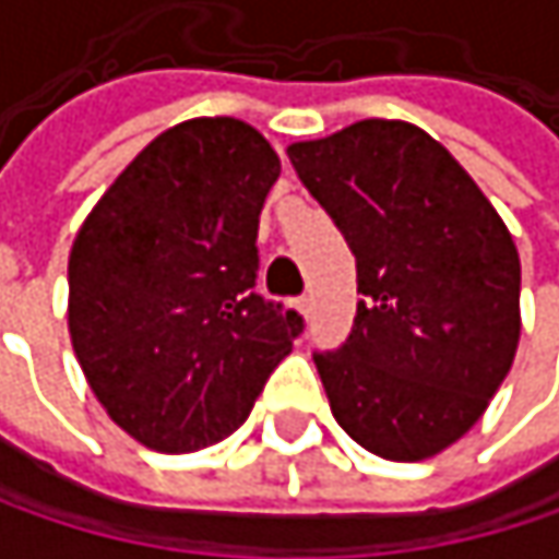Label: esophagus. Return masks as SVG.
Here are the masks:
<instances>
[{
    "mask_svg": "<svg viewBox=\"0 0 559 559\" xmlns=\"http://www.w3.org/2000/svg\"><path fill=\"white\" fill-rule=\"evenodd\" d=\"M310 310H313V307H310V300H307V297H300V300H297V313H300L304 320H310Z\"/></svg>",
    "mask_w": 559,
    "mask_h": 559,
    "instance_id": "34e87169",
    "label": "esophagus"
}]
</instances>
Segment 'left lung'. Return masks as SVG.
I'll list each match as a JSON object with an SVG mask.
<instances>
[{"mask_svg":"<svg viewBox=\"0 0 559 559\" xmlns=\"http://www.w3.org/2000/svg\"><path fill=\"white\" fill-rule=\"evenodd\" d=\"M287 158L356 255L353 333L313 356L336 424L382 460L443 453L486 414L518 353L508 226L463 165L401 119L294 142Z\"/></svg>","mask_w":559,"mask_h":559,"instance_id":"8db88e82","label":"left lung"}]
</instances>
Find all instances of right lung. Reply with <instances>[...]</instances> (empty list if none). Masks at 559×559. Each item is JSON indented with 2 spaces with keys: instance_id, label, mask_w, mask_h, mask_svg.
I'll use <instances>...</instances> for the list:
<instances>
[{
  "instance_id": "add662e5",
  "label": "right lung",
  "mask_w": 559,
  "mask_h": 559,
  "mask_svg": "<svg viewBox=\"0 0 559 559\" xmlns=\"http://www.w3.org/2000/svg\"><path fill=\"white\" fill-rule=\"evenodd\" d=\"M278 174L249 122L187 119L132 158L73 239L76 362L148 450L190 453L239 430L304 330L255 294L259 213Z\"/></svg>"
}]
</instances>
